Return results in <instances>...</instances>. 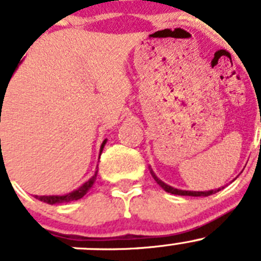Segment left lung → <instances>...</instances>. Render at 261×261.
Wrapping results in <instances>:
<instances>
[{"instance_id": "obj_1", "label": "left lung", "mask_w": 261, "mask_h": 261, "mask_svg": "<svg viewBox=\"0 0 261 261\" xmlns=\"http://www.w3.org/2000/svg\"><path fill=\"white\" fill-rule=\"evenodd\" d=\"M150 169V167H149ZM150 174H152L153 179L157 181L158 186L161 187V188L164 189V191H166L167 193H171V194H177V196H192V197H207V196H211V194H215L216 192L221 191L223 188H218V189H213V191H204V192H196V191H181V189H176L174 188V187H170L169 184H166V182H164L161 179H158L157 175L153 172V170L150 169Z\"/></svg>"}]
</instances>
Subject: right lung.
<instances>
[{"label": "right lung", "mask_w": 261, "mask_h": 261, "mask_svg": "<svg viewBox=\"0 0 261 261\" xmlns=\"http://www.w3.org/2000/svg\"><path fill=\"white\" fill-rule=\"evenodd\" d=\"M0 100H1V104L4 103L1 97H0ZM106 143H107V139L104 140L103 143H101L100 154H101V152H103V148H104V145H106ZM100 154H99V158H100ZM96 175H97V170L95 171V174L92 175L89 180H87L86 182H84V184H82L80 188L74 189V191L70 192V193L63 194V196H57V194H55V196H36V198L40 199V201H42V202H45V203H48V204H59V203H67V202L77 201V199L82 198V197H84L85 194L90 191V189H91V187L94 186L95 180H96Z\"/></svg>", "instance_id": "add662e5"}]
</instances>
